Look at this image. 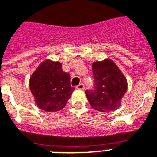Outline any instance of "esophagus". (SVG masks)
<instances>
[{
    "label": "esophagus",
    "instance_id": "34e87169",
    "mask_svg": "<svg viewBox=\"0 0 157 157\" xmlns=\"http://www.w3.org/2000/svg\"><path fill=\"white\" fill-rule=\"evenodd\" d=\"M76 89H78V90H84L85 89V86H84V84L81 83V84H79L78 86L76 87Z\"/></svg>",
    "mask_w": 157,
    "mask_h": 157
}]
</instances>
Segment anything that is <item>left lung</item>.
Instances as JSON below:
<instances>
[{"mask_svg":"<svg viewBox=\"0 0 157 157\" xmlns=\"http://www.w3.org/2000/svg\"><path fill=\"white\" fill-rule=\"evenodd\" d=\"M94 90H86L87 100L95 110L109 112L121 105L128 82L120 69L109 58L92 63Z\"/></svg>","mask_w":157,"mask_h":157,"instance_id":"left-lung-1","label":"left lung"}]
</instances>
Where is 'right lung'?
Listing matches in <instances>:
<instances>
[{
  "mask_svg": "<svg viewBox=\"0 0 157 157\" xmlns=\"http://www.w3.org/2000/svg\"><path fill=\"white\" fill-rule=\"evenodd\" d=\"M29 88L37 106L47 112L63 109L75 90L62 63L50 59L44 61L31 75Z\"/></svg>",
  "mask_w": 157,
  "mask_h": 157,
  "instance_id": "add662e5",
  "label": "right lung"
}]
</instances>
